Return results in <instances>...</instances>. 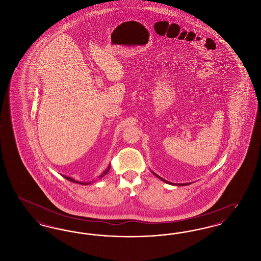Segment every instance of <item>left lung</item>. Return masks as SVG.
I'll return each mask as SVG.
<instances>
[{
  "instance_id": "1",
  "label": "left lung",
  "mask_w": 261,
  "mask_h": 261,
  "mask_svg": "<svg viewBox=\"0 0 261 261\" xmlns=\"http://www.w3.org/2000/svg\"><path fill=\"white\" fill-rule=\"evenodd\" d=\"M154 174V173H153ZM154 175H155V176H156V177H159V178H160V179H162V181H164V182H165V183H168V184H172V185H175V184H173V183H170V182H168V181H166V180H164V179H162V178H161V177H160V176H158V175H156V174H154ZM183 185H184V186H185V185H188V184H180V186H183Z\"/></svg>"
}]
</instances>
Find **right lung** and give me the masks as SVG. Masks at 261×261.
<instances>
[{"mask_svg":"<svg viewBox=\"0 0 261 261\" xmlns=\"http://www.w3.org/2000/svg\"><path fill=\"white\" fill-rule=\"evenodd\" d=\"M110 168H111V165H110V166L108 167V169H107V170H106V171H105L103 173H101L100 174V175H99V178H102V177H103L105 175H107V174H108V172L110 171ZM62 176H63V177H64L65 179H67L68 181H71V182H74V183H79V184H83V185H88V184H89V183H87V184H86V183H81V182H77V181H75L74 179H72V178H70V177H66V176H64V175H62Z\"/></svg>","mask_w":261,"mask_h":261,"instance_id":"add662e5","label":"right lung"}]
</instances>
